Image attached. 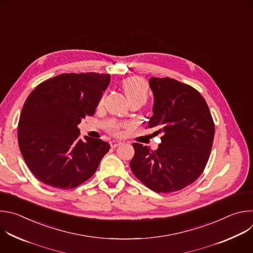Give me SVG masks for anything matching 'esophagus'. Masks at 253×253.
I'll return each mask as SVG.
<instances>
[{"instance_id":"34e87169","label":"esophagus","mask_w":253,"mask_h":253,"mask_svg":"<svg viewBox=\"0 0 253 253\" xmlns=\"http://www.w3.org/2000/svg\"><path fill=\"white\" fill-rule=\"evenodd\" d=\"M121 144H122V142H121V141H118V140H113V141L110 142V145H111L112 148H116L117 146L121 145Z\"/></svg>"}]
</instances>
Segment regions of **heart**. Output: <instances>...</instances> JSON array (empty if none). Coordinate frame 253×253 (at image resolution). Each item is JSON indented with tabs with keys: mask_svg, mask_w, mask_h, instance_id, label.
Instances as JSON below:
<instances>
[{
	"mask_svg": "<svg viewBox=\"0 0 253 253\" xmlns=\"http://www.w3.org/2000/svg\"><path fill=\"white\" fill-rule=\"evenodd\" d=\"M122 87L129 102L134 100L145 102L148 94V87L143 79L138 77L126 79L123 81Z\"/></svg>",
	"mask_w": 253,
	"mask_h": 253,
	"instance_id": "heart-1",
	"label": "heart"
}]
</instances>
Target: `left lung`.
Listing matches in <instances>:
<instances>
[{
  "label": "left lung",
  "mask_w": 253,
  "mask_h": 253,
  "mask_svg": "<svg viewBox=\"0 0 253 253\" xmlns=\"http://www.w3.org/2000/svg\"><path fill=\"white\" fill-rule=\"evenodd\" d=\"M153 115L148 127L162 134L156 150L133 143L130 162L140 181L159 193L181 190L203 172L214 138V123L207 103L189 85L170 78L149 80Z\"/></svg>",
  "instance_id": "8db88e82"
}]
</instances>
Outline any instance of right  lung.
Wrapping results in <instances>:
<instances>
[{"label":"right lung","mask_w":253,"mask_h":253,"mask_svg":"<svg viewBox=\"0 0 253 253\" xmlns=\"http://www.w3.org/2000/svg\"><path fill=\"white\" fill-rule=\"evenodd\" d=\"M110 75L62 74L36 87L27 98L18 125L23 158L46 185L74 188L97 170L110 144L85 136L78 124L92 116Z\"/></svg>","instance_id":"add662e5"}]
</instances>
